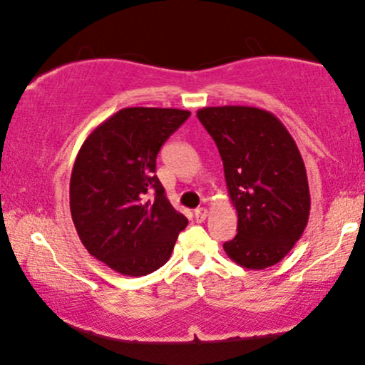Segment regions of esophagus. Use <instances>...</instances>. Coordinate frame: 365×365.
<instances>
[{
	"label": "esophagus",
	"mask_w": 365,
	"mask_h": 365,
	"mask_svg": "<svg viewBox=\"0 0 365 365\" xmlns=\"http://www.w3.org/2000/svg\"><path fill=\"white\" fill-rule=\"evenodd\" d=\"M206 217H207V209L206 207L195 209V221H197V223H202Z\"/></svg>",
	"instance_id": "esophagus-1"
}]
</instances>
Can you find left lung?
<instances>
[{
    "label": "left lung",
    "mask_w": 365,
    "mask_h": 365,
    "mask_svg": "<svg viewBox=\"0 0 365 365\" xmlns=\"http://www.w3.org/2000/svg\"><path fill=\"white\" fill-rule=\"evenodd\" d=\"M197 118L223 159L237 237L225 242L247 269L279 262L302 237L311 211L307 173L295 140L273 113L252 106H212Z\"/></svg>",
    "instance_id": "left-lung-1"
}]
</instances>
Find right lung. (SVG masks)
<instances>
[{
	"instance_id": "right-lung-1",
	"label": "right lung",
	"mask_w": 365,
	"mask_h": 365,
	"mask_svg": "<svg viewBox=\"0 0 365 365\" xmlns=\"http://www.w3.org/2000/svg\"><path fill=\"white\" fill-rule=\"evenodd\" d=\"M188 116L173 108H123L78 150L70 178L73 225L87 252L116 273L159 269L188 223L154 175L159 149Z\"/></svg>"
}]
</instances>
